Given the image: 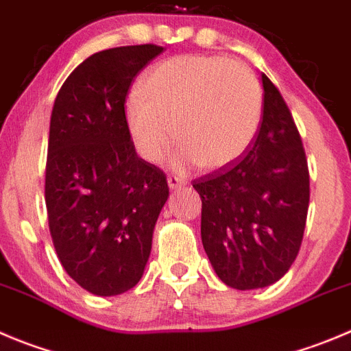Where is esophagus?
<instances>
[{"label":"esophagus","instance_id":"34e87169","mask_svg":"<svg viewBox=\"0 0 351 351\" xmlns=\"http://www.w3.org/2000/svg\"><path fill=\"white\" fill-rule=\"evenodd\" d=\"M167 184H169L170 189H181L182 181L179 178H169L167 179Z\"/></svg>","mask_w":351,"mask_h":351}]
</instances>
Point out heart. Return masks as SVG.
<instances>
[{
    "label": "heart",
    "instance_id": "1",
    "mask_svg": "<svg viewBox=\"0 0 351 351\" xmlns=\"http://www.w3.org/2000/svg\"><path fill=\"white\" fill-rule=\"evenodd\" d=\"M262 112V89L248 66L223 56L181 55L148 70L141 93L125 101L123 119L145 162L158 163L176 136L181 169L199 163L222 170L248 152Z\"/></svg>",
    "mask_w": 351,
    "mask_h": 351
}]
</instances>
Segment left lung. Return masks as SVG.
Here are the masks:
<instances>
[{
  "mask_svg": "<svg viewBox=\"0 0 351 351\" xmlns=\"http://www.w3.org/2000/svg\"><path fill=\"white\" fill-rule=\"evenodd\" d=\"M258 134L236 163L193 182L202 198V243L223 285H274L300 252L308 212V167L302 139L265 73Z\"/></svg>",
  "mask_w": 351,
  "mask_h": 351,
  "instance_id": "obj_1",
  "label": "left lung"
}]
</instances>
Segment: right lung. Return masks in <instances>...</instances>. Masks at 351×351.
<instances>
[{
    "instance_id": "1",
    "label": "right lung",
    "mask_w": 351,
    "mask_h": 351,
    "mask_svg": "<svg viewBox=\"0 0 351 351\" xmlns=\"http://www.w3.org/2000/svg\"><path fill=\"white\" fill-rule=\"evenodd\" d=\"M162 51L139 45L95 53L66 77L53 105L49 232L63 269L93 295H122L138 285L169 198L165 173L139 158L123 119L132 79Z\"/></svg>"
}]
</instances>
